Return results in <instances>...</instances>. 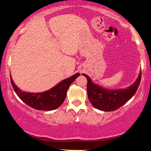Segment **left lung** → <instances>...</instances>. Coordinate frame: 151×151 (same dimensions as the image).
<instances>
[{"label":"left lung","mask_w":151,"mask_h":151,"mask_svg":"<svg viewBox=\"0 0 151 151\" xmlns=\"http://www.w3.org/2000/svg\"><path fill=\"white\" fill-rule=\"evenodd\" d=\"M88 80V97L92 105L102 111H114L124 105L136 93L141 81L142 72L140 71L135 82L129 87L124 89L110 90L94 83L87 74H82Z\"/></svg>","instance_id":"8db88e82"}]
</instances>
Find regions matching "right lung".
Segmentation results:
<instances>
[{
	"mask_svg": "<svg viewBox=\"0 0 151 151\" xmlns=\"http://www.w3.org/2000/svg\"><path fill=\"white\" fill-rule=\"evenodd\" d=\"M79 76H80L79 73L74 74L59 82L51 89L37 93L23 91L15 85L12 77H10V79L15 92L24 103L36 110L50 111L57 109L63 103L68 89Z\"/></svg>",
	"mask_w": 151,
	"mask_h": 151,
	"instance_id": "obj_1",
	"label": "right lung"
}]
</instances>
